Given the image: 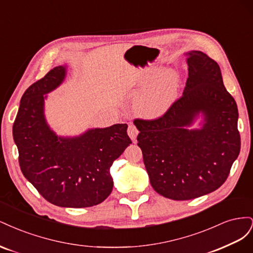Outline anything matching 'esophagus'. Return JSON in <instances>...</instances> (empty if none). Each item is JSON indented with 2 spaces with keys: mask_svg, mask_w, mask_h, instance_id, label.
<instances>
[{
  "mask_svg": "<svg viewBox=\"0 0 253 253\" xmlns=\"http://www.w3.org/2000/svg\"><path fill=\"white\" fill-rule=\"evenodd\" d=\"M127 134L129 136V138L132 139V141H135L137 138V135H138V129L135 127V126L129 125L127 127Z\"/></svg>",
  "mask_w": 253,
  "mask_h": 253,
  "instance_id": "34e87169",
  "label": "esophagus"
}]
</instances>
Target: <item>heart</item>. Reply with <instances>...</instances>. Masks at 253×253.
Wrapping results in <instances>:
<instances>
[{
	"label": "heart",
	"instance_id": "b5f03b06",
	"mask_svg": "<svg viewBox=\"0 0 253 253\" xmlns=\"http://www.w3.org/2000/svg\"><path fill=\"white\" fill-rule=\"evenodd\" d=\"M179 77L173 71L156 67L144 76L138 87L143 88L134 100V112L143 119H157L171 109L178 93Z\"/></svg>",
	"mask_w": 253,
	"mask_h": 253
}]
</instances>
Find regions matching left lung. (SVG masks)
I'll return each mask as SVG.
<instances>
[{
    "label": "left lung",
    "instance_id": "1",
    "mask_svg": "<svg viewBox=\"0 0 253 253\" xmlns=\"http://www.w3.org/2000/svg\"><path fill=\"white\" fill-rule=\"evenodd\" d=\"M185 55L189 73L182 96L163 117L134 120L151 185L174 201L218 189L241 150L237 105L218 64L200 50ZM200 116V127L192 129Z\"/></svg>",
    "mask_w": 253,
    "mask_h": 253
}]
</instances>
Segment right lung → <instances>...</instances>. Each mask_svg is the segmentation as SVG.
<instances>
[{"label":"right lung","instance_id":"add662e5","mask_svg":"<svg viewBox=\"0 0 253 253\" xmlns=\"http://www.w3.org/2000/svg\"><path fill=\"white\" fill-rule=\"evenodd\" d=\"M66 72V65H59L25 90L12 135L23 175L45 200L64 208H86L111 194V167L132 141L126 124L88 128L73 137L52 131L44 102Z\"/></svg>","mask_w":253,"mask_h":253}]
</instances>
